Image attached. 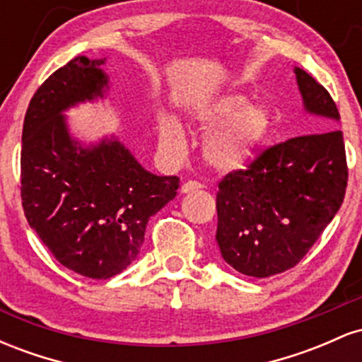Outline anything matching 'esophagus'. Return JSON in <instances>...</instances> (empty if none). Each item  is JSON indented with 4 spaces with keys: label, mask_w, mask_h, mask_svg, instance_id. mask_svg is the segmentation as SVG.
<instances>
[{
    "label": "esophagus",
    "mask_w": 362,
    "mask_h": 362,
    "mask_svg": "<svg viewBox=\"0 0 362 362\" xmlns=\"http://www.w3.org/2000/svg\"><path fill=\"white\" fill-rule=\"evenodd\" d=\"M199 189H202V184L201 182H197V180H189V182H185L184 185H182V194H190V192H195V190H199Z\"/></svg>",
    "instance_id": "obj_1"
}]
</instances>
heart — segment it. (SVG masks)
I'll use <instances>...</instances> for the list:
<instances>
[{
	"mask_svg": "<svg viewBox=\"0 0 362 362\" xmlns=\"http://www.w3.org/2000/svg\"><path fill=\"white\" fill-rule=\"evenodd\" d=\"M194 124L201 131H211L204 143V156L211 167L231 172L250 165L274 127L272 112L264 103H250L243 93H226L199 103L192 112ZM160 141L173 151L185 148V132L177 119L160 122Z\"/></svg>",
	"mask_w": 362,
	"mask_h": 362,
	"instance_id": "obj_1",
	"label": "heart"
}]
</instances>
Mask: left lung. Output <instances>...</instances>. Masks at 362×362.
I'll list each match as a JSON object with an SVG mask.
<instances>
[{"instance_id": "1", "label": "left lung", "mask_w": 362, "mask_h": 362, "mask_svg": "<svg viewBox=\"0 0 362 362\" xmlns=\"http://www.w3.org/2000/svg\"><path fill=\"white\" fill-rule=\"evenodd\" d=\"M306 112L330 131L291 138L233 170L216 194V242L226 264L252 277L294 267L337 214L346 195L344 134L337 105L320 83L294 68Z\"/></svg>"}]
</instances>
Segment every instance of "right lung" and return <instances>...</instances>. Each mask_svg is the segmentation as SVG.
<instances>
[{
  "label": "right lung",
  "mask_w": 362,
  "mask_h": 362,
  "mask_svg": "<svg viewBox=\"0 0 362 362\" xmlns=\"http://www.w3.org/2000/svg\"><path fill=\"white\" fill-rule=\"evenodd\" d=\"M105 59L78 56L28 103L22 132V206L49 252L69 271L109 279L138 257L148 219L177 195L178 177H158L117 139L85 148L62 112L103 97Z\"/></svg>",
  "instance_id": "right-lung-1"
}]
</instances>
